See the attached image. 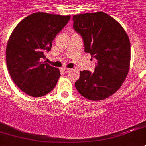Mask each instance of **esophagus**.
Listing matches in <instances>:
<instances>
[{"label": "esophagus", "mask_w": 146, "mask_h": 146, "mask_svg": "<svg viewBox=\"0 0 146 146\" xmlns=\"http://www.w3.org/2000/svg\"><path fill=\"white\" fill-rule=\"evenodd\" d=\"M63 71H64V72H66V73H68V72H71V71H72V69H71V68H63Z\"/></svg>", "instance_id": "obj_1"}]
</instances>
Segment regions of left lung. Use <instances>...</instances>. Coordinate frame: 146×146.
<instances>
[{"label": "left lung", "mask_w": 146, "mask_h": 146, "mask_svg": "<svg viewBox=\"0 0 146 146\" xmlns=\"http://www.w3.org/2000/svg\"><path fill=\"white\" fill-rule=\"evenodd\" d=\"M73 27L82 36L85 52L98 60L95 72H80L75 82L78 92L92 101L115 93L127 77L131 62V43L124 28L103 12L73 16Z\"/></svg>", "instance_id": "obj_1"}]
</instances>
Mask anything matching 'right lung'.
I'll list each match as a JSON object with an SVG mask.
<instances>
[{
	"label": "right lung",
	"mask_w": 146,
	"mask_h": 146,
	"mask_svg": "<svg viewBox=\"0 0 146 146\" xmlns=\"http://www.w3.org/2000/svg\"><path fill=\"white\" fill-rule=\"evenodd\" d=\"M70 18L37 12L21 20L11 33L6 49L7 69L16 86L28 96H45L57 84L59 68L41 60Z\"/></svg>",
	"instance_id": "1"
}]
</instances>
